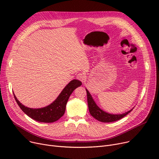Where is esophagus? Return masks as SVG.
Here are the masks:
<instances>
[{
  "label": "esophagus",
  "instance_id": "obj_1",
  "mask_svg": "<svg viewBox=\"0 0 159 159\" xmlns=\"http://www.w3.org/2000/svg\"><path fill=\"white\" fill-rule=\"evenodd\" d=\"M77 78L79 80H80L81 82H82L83 83H84V82L86 80V75H85L84 73H80L77 74Z\"/></svg>",
  "mask_w": 159,
  "mask_h": 159
}]
</instances>
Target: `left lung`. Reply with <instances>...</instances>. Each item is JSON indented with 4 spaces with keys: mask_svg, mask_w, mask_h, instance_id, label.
Here are the masks:
<instances>
[{
    "mask_svg": "<svg viewBox=\"0 0 159 159\" xmlns=\"http://www.w3.org/2000/svg\"><path fill=\"white\" fill-rule=\"evenodd\" d=\"M87 92V100H88V104L89 111L91 115L94 117L97 120L102 122H112L116 120H119L120 119L123 118L124 116L127 115L129 113H130L133 108L126 113H124L122 114H111L109 113H107L100 108L95 102L93 97H91V94L88 91L87 89H86Z\"/></svg>",
    "mask_w": 159,
    "mask_h": 159,
    "instance_id": "obj_1",
    "label": "left lung"
}]
</instances>
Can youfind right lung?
Returning <instances> with one entry per match:
<instances>
[{"label":"right lung","mask_w":159,"mask_h":159,"mask_svg":"<svg viewBox=\"0 0 159 159\" xmlns=\"http://www.w3.org/2000/svg\"><path fill=\"white\" fill-rule=\"evenodd\" d=\"M82 85L80 80L74 79L63 89L55 101L49 105L41 108H30L22 104L13 94L16 103L20 109L32 119L40 122L51 123L59 119L65 113L66 106L70 96L77 88Z\"/></svg>","instance_id":"1"}]
</instances>
